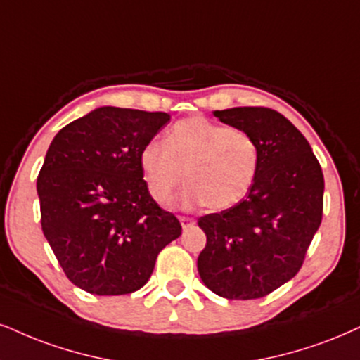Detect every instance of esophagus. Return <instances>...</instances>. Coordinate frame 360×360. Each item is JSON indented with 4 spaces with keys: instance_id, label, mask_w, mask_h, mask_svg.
<instances>
[{
    "instance_id": "esophagus-1",
    "label": "esophagus",
    "mask_w": 360,
    "mask_h": 360,
    "mask_svg": "<svg viewBox=\"0 0 360 360\" xmlns=\"http://www.w3.org/2000/svg\"><path fill=\"white\" fill-rule=\"evenodd\" d=\"M180 224H181V229L187 230L195 224V220L192 219V217H180Z\"/></svg>"
}]
</instances>
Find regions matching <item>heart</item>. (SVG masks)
Instances as JSON below:
<instances>
[{
	"label": "heart",
	"instance_id": "obj_1",
	"mask_svg": "<svg viewBox=\"0 0 360 360\" xmlns=\"http://www.w3.org/2000/svg\"><path fill=\"white\" fill-rule=\"evenodd\" d=\"M145 187L158 203H168L185 180V205L210 210L237 205L252 188L260 167L259 143L250 133L205 117L175 123L163 140L148 141L139 155Z\"/></svg>",
	"mask_w": 360,
	"mask_h": 360
}]
</instances>
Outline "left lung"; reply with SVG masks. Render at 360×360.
<instances>
[{"instance_id": "8db88e82", "label": "left lung", "mask_w": 360, "mask_h": 360, "mask_svg": "<svg viewBox=\"0 0 360 360\" xmlns=\"http://www.w3.org/2000/svg\"><path fill=\"white\" fill-rule=\"evenodd\" d=\"M214 115L254 136L260 167L243 200L198 219L207 235L198 274L225 299H260L302 267L322 221V168L302 133L275 110L238 106Z\"/></svg>"}]
</instances>
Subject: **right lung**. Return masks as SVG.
<instances>
[{"mask_svg":"<svg viewBox=\"0 0 360 360\" xmlns=\"http://www.w3.org/2000/svg\"><path fill=\"white\" fill-rule=\"evenodd\" d=\"M168 122L163 112L101 106L61 128L48 148L37 181L43 233L66 277L90 294L139 290L181 235L139 162Z\"/></svg>","mask_w":360,"mask_h":360,"instance_id":"right-lung-1","label":"right lung"}]
</instances>
